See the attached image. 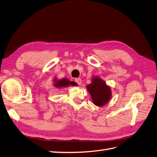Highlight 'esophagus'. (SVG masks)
<instances>
[{"mask_svg": "<svg viewBox=\"0 0 157 157\" xmlns=\"http://www.w3.org/2000/svg\"><path fill=\"white\" fill-rule=\"evenodd\" d=\"M75 82H76L78 85H80L81 84H82V79H81L80 78H75Z\"/></svg>", "mask_w": 157, "mask_h": 157, "instance_id": "1", "label": "esophagus"}]
</instances>
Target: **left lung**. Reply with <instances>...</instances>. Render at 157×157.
Wrapping results in <instances>:
<instances>
[{"label":"left lung","instance_id":"left-lung-1","mask_svg":"<svg viewBox=\"0 0 157 157\" xmlns=\"http://www.w3.org/2000/svg\"><path fill=\"white\" fill-rule=\"evenodd\" d=\"M86 88L91 95L93 103L97 106L105 105L111 99L110 87L99 77H94L91 79V83L87 85Z\"/></svg>","mask_w":157,"mask_h":157}]
</instances>
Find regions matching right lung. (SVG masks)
Returning a JSON list of instances; mask_svg holds the SVG:
<instances>
[{
    "mask_svg": "<svg viewBox=\"0 0 157 157\" xmlns=\"http://www.w3.org/2000/svg\"><path fill=\"white\" fill-rule=\"evenodd\" d=\"M53 86L56 88H66L69 86H76V82H73V81H70L69 79L66 78H62L60 80L55 78L53 80Z\"/></svg>",
    "mask_w": 157,
    "mask_h": 157,
    "instance_id": "obj_1",
    "label": "right lung"
}]
</instances>
